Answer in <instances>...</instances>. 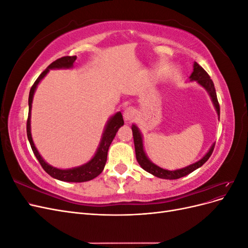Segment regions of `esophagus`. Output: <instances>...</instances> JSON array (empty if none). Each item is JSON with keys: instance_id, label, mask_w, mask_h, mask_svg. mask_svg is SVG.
<instances>
[{"instance_id": "34e87169", "label": "esophagus", "mask_w": 248, "mask_h": 248, "mask_svg": "<svg viewBox=\"0 0 248 248\" xmlns=\"http://www.w3.org/2000/svg\"><path fill=\"white\" fill-rule=\"evenodd\" d=\"M136 116H137V109L134 108L129 107L124 110V119L127 122L131 121V120H133V118H136Z\"/></svg>"}]
</instances>
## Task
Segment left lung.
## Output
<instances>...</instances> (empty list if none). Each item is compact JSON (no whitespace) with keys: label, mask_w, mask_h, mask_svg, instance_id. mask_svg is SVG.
Segmentation results:
<instances>
[{"label":"left lung","mask_w":248,"mask_h":248,"mask_svg":"<svg viewBox=\"0 0 248 248\" xmlns=\"http://www.w3.org/2000/svg\"><path fill=\"white\" fill-rule=\"evenodd\" d=\"M189 78H190V80L198 81L202 87H204L207 90V92L209 93L210 97H211L217 114H218V116H219L220 115V108H219L218 100H217V95H216L213 81L211 78H210L209 74L205 71V69L202 68V66H200L197 62H194V64H193V71H192ZM131 129H132V134H133L134 148H136V156H137V160H138L139 164L141 167V169H144L146 171L154 175L155 177H158L161 179L174 180V179L182 178L186 175L190 174V172H192L193 170H196L197 169L201 168L202 164H204L209 159V157L211 156L213 150H214V146H215L213 144V146L210 148L209 152L204 157H202L201 160L190 164V166L183 168V169H180V170H163L159 167H157L156 164H154L153 162L149 160V158L144 151V147H142V138H141V134H140L139 128L136 125H132Z\"/></svg>","instance_id":"left-lung-1"}]
</instances>
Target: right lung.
Returning a JSON list of instances; mask_svg holds the SVG:
<instances>
[{"instance_id": "add662e5", "label": "right lung", "mask_w": 248, "mask_h": 248, "mask_svg": "<svg viewBox=\"0 0 248 248\" xmlns=\"http://www.w3.org/2000/svg\"><path fill=\"white\" fill-rule=\"evenodd\" d=\"M76 60H77V56H72V57L66 56L56 60L55 62H52L50 65H48L47 68L44 70L38 77V78L35 80L34 85L32 86L31 90H30V94H29V115L27 120V136L36 158L38 159L43 170H46L49 176L66 182H86L96 178L97 176L100 175L101 171L103 170L104 166H106V162H107V158H108V148L111 144L112 140H114L117 131L119 130L120 127L124 124V120L121 112L118 111L117 114H115L108 120V122L106 126V129H104V132L102 134L100 145L98 149H97L95 156L89 162L84 164V166L78 167V168H73L69 170H60L49 166L48 163H46L43 160L39 152L37 151V149L32 140V134H31V108H32L33 96L37 86H38L40 80L46 76L49 69L71 68Z\"/></svg>"}]
</instances>
